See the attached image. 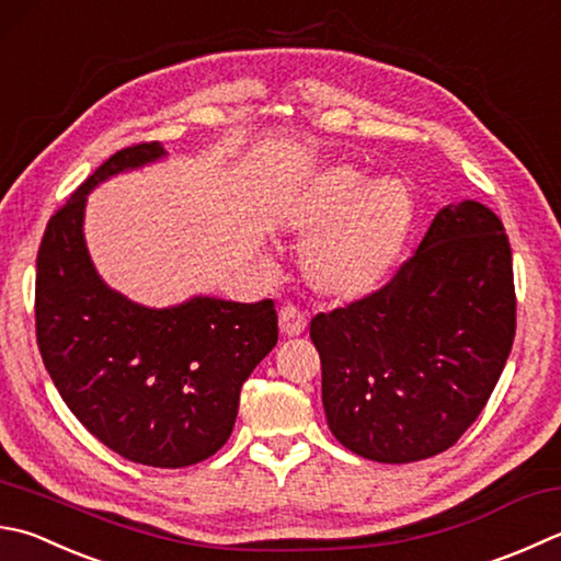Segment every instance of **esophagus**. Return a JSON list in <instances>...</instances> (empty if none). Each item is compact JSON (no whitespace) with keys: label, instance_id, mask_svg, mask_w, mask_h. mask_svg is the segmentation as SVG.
<instances>
[{"label":"esophagus","instance_id":"34e87169","mask_svg":"<svg viewBox=\"0 0 561 561\" xmlns=\"http://www.w3.org/2000/svg\"><path fill=\"white\" fill-rule=\"evenodd\" d=\"M278 324H280V332L285 336H298L305 332V327H308V320H305V314L293 308V305H285L278 312Z\"/></svg>","mask_w":561,"mask_h":561}]
</instances>
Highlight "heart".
Segmentation results:
<instances>
[{
	"instance_id": "1",
	"label": "heart",
	"mask_w": 561,
	"mask_h": 561,
	"mask_svg": "<svg viewBox=\"0 0 561 561\" xmlns=\"http://www.w3.org/2000/svg\"><path fill=\"white\" fill-rule=\"evenodd\" d=\"M412 221V195L398 178H368L332 165L310 178L283 217L285 229L310 244L302 276L332 300L374 293L393 268Z\"/></svg>"
}]
</instances>
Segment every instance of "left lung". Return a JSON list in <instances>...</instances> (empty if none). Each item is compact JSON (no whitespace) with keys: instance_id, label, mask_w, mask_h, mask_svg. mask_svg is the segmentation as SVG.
I'll return each instance as SVG.
<instances>
[{"instance_id":"8db88e82","label":"left lung","mask_w":561,"mask_h":561,"mask_svg":"<svg viewBox=\"0 0 561 561\" xmlns=\"http://www.w3.org/2000/svg\"><path fill=\"white\" fill-rule=\"evenodd\" d=\"M513 336V259L501 219L473 199L442 207L383 288L312 317L327 425L364 459L435 457L489 403Z\"/></svg>"}]
</instances>
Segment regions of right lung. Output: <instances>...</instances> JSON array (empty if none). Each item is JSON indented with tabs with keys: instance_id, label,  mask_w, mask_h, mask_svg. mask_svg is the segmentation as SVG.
Wrapping results in <instances>:
<instances>
[{
	"instance_id": "1",
	"label": "right lung",
	"mask_w": 561,
	"mask_h": 561,
	"mask_svg": "<svg viewBox=\"0 0 561 561\" xmlns=\"http://www.w3.org/2000/svg\"><path fill=\"white\" fill-rule=\"evenodd\" d=\"M163 156L158 141L116 151L50 217L36 259V340L60 398L104 447L181 469L229 439L241 386L278 342V314L273 300L207 295L156 310L100 278L82 231L88 195Z\"/></svg>"
}]
</instances>
